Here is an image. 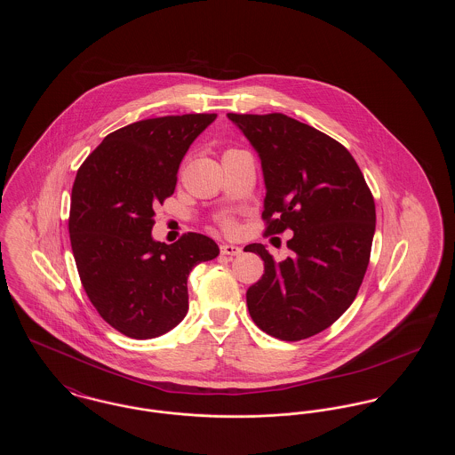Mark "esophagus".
I'll return each mask as SVG.
<instances>
[{"instance_id":"obj_1","label":"esophagus","mask_w":455,"mask_h":455,"mask_svg":"<svg viewBox=\"0 0 455 455\" xmlns=\"http://www.w3.org/2000/svg\"><path fill=\"white\" fill-rule=\"evenodd\" d=\"M220 251L223 256H240L242 254V249L238 245H232V243H223L220 247Z\"/></svg>"}]
</instances>
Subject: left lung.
I'll use <instances>...</instances> for the list:
<instances>
[{"label": "left lung", "mask_w": 455, "mask_h": 455, "mask_svg": "<svg viewBox=\"0 0 455 455\" xmlns=\"http://www.w3.org/2000/svg\"><path fill=\"white\" fill-rule=\"evenodd\" d=\"M259 155L266 186V235L286 228L291 256L276 262L262 243L243 251L264 260L247 290L256 325L283 341H300L336 323L367 271L375 203L347 148L284 114H227Z\"/></svg>", "instance_id": "1"}]
</instances>
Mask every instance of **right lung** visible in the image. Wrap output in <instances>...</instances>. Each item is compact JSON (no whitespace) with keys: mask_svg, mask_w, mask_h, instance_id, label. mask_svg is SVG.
I'll list each match as a JSON object with an SVG mask.
<instances>
[{"mask_svg":"<svg viewBox=\"0 0 455 455\" xmlns=\"http://www.w3.org/2000/svg\"><path fill=\"white\" fill-rule=\"evenodd\" d=\"M217 114L165 116L114 131L88 155L71 191L69 238L78 275L102 319L152 339L189 308L188 276L220 254L217 242L186 234L153 240L155 206L173 195L177 171Z\"/></svg>","mask_w":455,"mask_h":455,"instance_id":"right-lung-1","label":"right lung"}]
</instances>
